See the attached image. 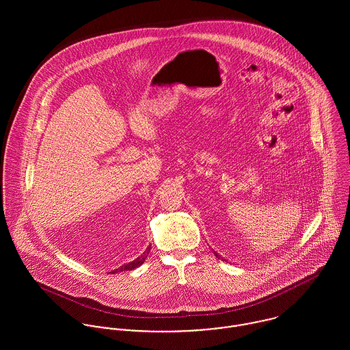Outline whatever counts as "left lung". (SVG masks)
<instances>
[{"label":"left lung","instance_id":"1","mask_svg":"<svg viewBox=\"0 0 350 350\" xmlns=\"http://www.w3.org/2000/svg\"><path fill=\"white\" fill-rule=\"evenodd\" d=\"M215 256H217V257H218V258H219V256H218V254H217V253H215Z\"/></svg>","mask_w":350,"mask_h":350}]
</instances>
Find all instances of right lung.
<instances>
[{
	"mask_svg": "<svg viewBox=\"0 0 350 350\" xmlns=\"http://www.w3.org/2000/svg\"><path fill=\"white\" fill-rule=\"evenodd\" d=\"M150 245L147 248V250L140 256V257H137L136 260H133L132 262H129V264H124L122 267H118L117 269H114V271H111V272H109V273H117V272H121V271H132V269H135V268H137V267H140L144 261H146V258H147V256H148V253H150Z\"/></svg>",
	"mask_w": 350,
	"mask_h": 350,
	"instance_id": "right-lung-1",
	"label": "right lung"
}]
</instances>
